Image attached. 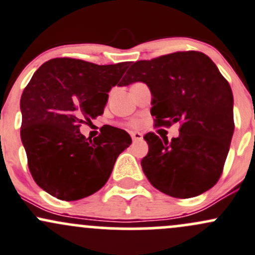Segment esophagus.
<instances>
[{
	"mask_svg": "<svg viewBox=\"0 0 255 255\" xmlns=\"http://www.w3.org/2000/svg\"><path fill=\"white\" fill-rule=\"evenodd\" d=\"M130 136H132L133 141H139L142 139V134L139 133V132H132L130 133Z\"/></svg>",
	"mask_w": 255,
	"mask_h": 255,
	"instance_id": "esophagus-1",
	"label": "esophagus"
}]
</instances>
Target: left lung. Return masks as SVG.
<instances>
[{"label":"left lung","instance_id":"1","mask_svg":"<svg viewBox=\"0 0 255 255\" xmlns=\"http://www.w3.org/2000/svg\"><path fill=\"white\" fill-rule=\"evenodd\" d=\"M144 82L152 94L157 126L180 122L178 138L144 136L149 152L141 159L151 185L177 198L198 196L219 180L234 134L231 87L211 58L177 52L134 63L121 86Z\"/></svg>","mask_w":255,"mask_h":255}]
</instances>
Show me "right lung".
<instances>
[{
  "label": "right lung",
  "instance_id": "right-lung-1",
  "mask_svg": "<svg viewBox=\"0 0 255 255\" xmlns=\"http://www.w3.org/2000/svg\"><path fill=\"white\" fill-rule=\"evenodd\" d=\"M128 63L97 65L55 58L33 74L20 99V136L33 180L49 195L76 201L102 189L129 134L105 127L93 140L80 132L81 123L104 113L109 92Z\"/></svg>",
  "mask_w": 255,
  "mask_h": 255
}]
</instances>
